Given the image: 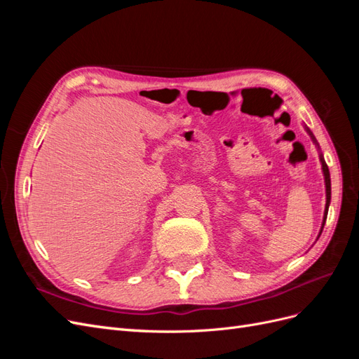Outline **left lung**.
<instances>
[{
  "mask_svg": "<svg viewBox=\"0 0 359 359\" xmlns=\"http://www.w3.org/2000/svg\"><path fill=\"white\" fill-rule=\"evenodd\" d=\"M307 132L310 133V136H311V139L314 140V142H316V139H314V136L311 135L310 130H307ZM320 161H322V169H323V175H325V186H327V205H325V214H323V223H322V229H323L325 222H327L330 202H331V178H330V169L327 166V163H325V160H323V156H320ZM322 229H320V233H322Z\"/></svg>",
  "mask_w": 359,
  "mask_h": 359,
  "instance_id": "1",
  "label": "left lung"
}]
</instances>
